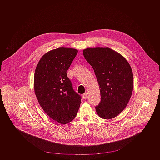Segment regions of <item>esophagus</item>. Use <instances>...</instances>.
Returning a JSON list of instances; mask_svg holds the SVG:
<instances>
[{
  "instance_id": "obj_1",
  "label": "esophagus",
  "mask_w": 160,
  "mask_h": 160,
  "mask_svg": "<svg viewBox=\"0 0 160 160\" xmlns=\"http://www.w3.org/2000/svg\"><path fill=\"white\" fill-rule=\"evenodd\" d=\"M89 97V93L88 92H85L83 95H82V98L83 99H86L88 98Z\"/></svg>"
}]
</instances>
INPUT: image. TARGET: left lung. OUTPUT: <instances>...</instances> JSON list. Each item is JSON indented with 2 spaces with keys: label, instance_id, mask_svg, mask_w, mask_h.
I'll return each mask as SVG.
<instances>
[{
  "label": "left lung",
  "instance_id": "8db88e82",
  "mask_svg": "<svg viewBox=\"0 0 160 160\" xmlns=\"http://www.w3.org/2000/svg\"><path fill=\"white\" fill-rule=\"evenodd\" d=\"M91 65L100 88L101 101L95 107L103 119L117 116L127 106L134 87L131 67L119 53L110 48H88L83 50Z\"/></svg>",
  "mask_w": 160,
  "mask_h": 160
}]
</instances>
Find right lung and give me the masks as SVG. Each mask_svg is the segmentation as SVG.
Instances as JSON below:
<instances>
[{
	"label": "right lung",
	"instance_id": "obj_1",
	"mask_svg": "<svg viewBox=\"0 0 160 160\" xmlns=\"http://www.w3.org/2000/svg\"><path fill=\"white\" fill-rule=\"evenodd\" d=\"M78 50L60 47L44 54L34 73V88L42 108L60 124L72 121L78 113L81 97L74 91L67 71Z\"/></svg>",
	"mask_w": 160,
	"mask_h": 160
}]
</instances>
